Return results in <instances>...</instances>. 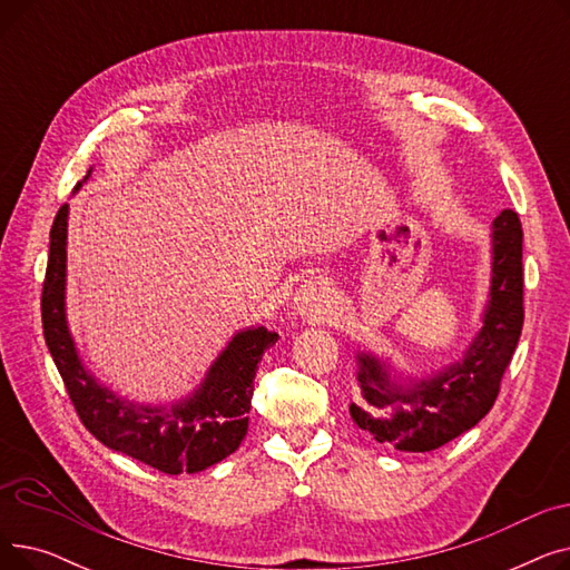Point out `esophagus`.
<instances>
[{
    "mask_svg": "<svg viewBox=\"0 0 570 570\" xmlns=\"http://www.w3.org/2000/svg\"><path fill=\"white\" fill-rule=\"evenodd\" d=\"M293 312L307 321H323L333 314L331 295L318 279L305 282L293 295Z\"/></svg>",
    "mask_w": 570,
    "mask_h": 570,
    "instance_id": "1",
    "label": "esophagus"
}]
</instances>
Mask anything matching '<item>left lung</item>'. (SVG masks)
Instances as JSON below:
<instances>
[{
    "label": "left lung",
    "instance_id": "left-lung-1",
    "mask_svg": "<svg viewBox=\"0 0 570 570\" xmlns=\"http://www.w3.org/2000/svg\"><path fill=\"white\" fill-rule=\"evenodd\" d=\"M492 277L483 325L460 361L430 376H409L372 351H357L361 400L353 423L402 453H430L478 425L492 409L515 353L522 323V224L503 209L492 222Z\"/></svg>",
    "mask_w": 570,
    "mask_h": 570
}]
</instances>
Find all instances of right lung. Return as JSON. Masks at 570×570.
Listing matches in <instances>:
<instances>
[{
  "mask_svg": "<svg viewBox=\"0 0 570 570\" xmlns=\"http://www.w3.org/2000/svg\"><path fill=\"white\" fill-rule=\"evenodd\" d=\"M67 228L69 205L65 203L50 228L41 318L48 351L82 425L110 451L170 475L198 473L226 460L247 434L254 376L263 353L279 335L263 325L235 333L196 391L173 404H140L112 393L87 372L69 331Z\"/></svg>",
  "mask_w": 570,
  "mask_h": 570,
  "instance_id": "obj_1",
  "label": "right lung"
}]
</instances>
